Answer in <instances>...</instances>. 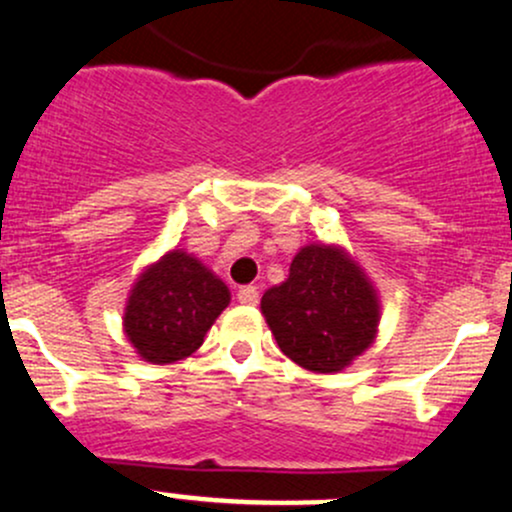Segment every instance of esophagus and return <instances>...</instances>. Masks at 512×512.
<instances>
[{"mask_svg":"<svg viewBox=\"0 0 512 512\" xmlns=\"http://www.w3.org/2000/svg\"><path fill=\"white\" fill-rule=\"evenodd\" d=\"M238 301L245 303V306H255V303L260 301V291H257L255 286H240Z\"/></svg>","mask_w":512,"mask_h":512,"instance_id":"obj_1","label":"esophagus"}]
</instances>
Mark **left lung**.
Wrapping results in <instances>:
<instances>
[{"label":"left lung","instance_id":"left-lung-1","mask_svg":"<svg viewBox=\"0 0 512 512\" xmlns=\"http://www.w3.org/2000/svg\"><path fill=\"white\" fill-rule=\"evenodd\" d=\"M279 350L313 374H338L374 345L381 299L369 274L340 243H308L289 277L260 301Z\"/></svg>","mask_w":512,"mask_h":512}]
</instances>
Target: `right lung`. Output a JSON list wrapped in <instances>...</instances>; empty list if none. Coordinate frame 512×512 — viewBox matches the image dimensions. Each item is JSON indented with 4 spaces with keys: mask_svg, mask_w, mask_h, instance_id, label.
<instances>
[{
    "mask_svg": "<svg viewBox=\"0 0 512 512\" xmlns=\"http://www.w3.org/2000/svg\"><path fill=\"white\" fill-rule=\"evenodd\" d=\"M230 289L199 257L172 247L138 274L123 308V335L148 364H172L204 342Z\"/></svg>",
    "mask_w": 512,
    "mask_h": 512,
    "instance_id": "1",
    "label": "right lung"
}]
</instances>
